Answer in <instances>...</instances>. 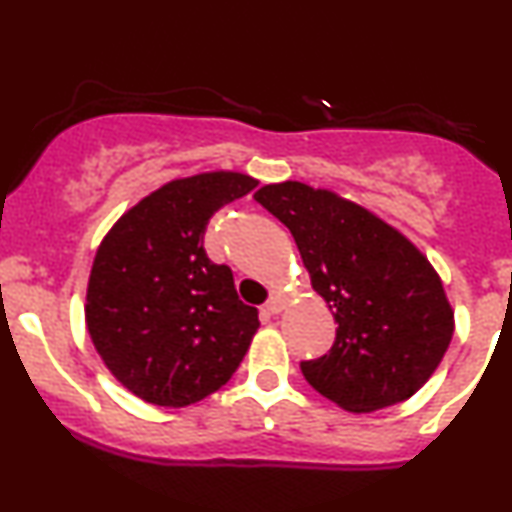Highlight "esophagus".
Here are the masks:
<instances>
[{
  "mask_svg": "<svg viewBox=\"0 0 512 512\" xmlns=\"http://www.w3.org/2000/svg\"><path fill=\"white\" fill-rule=\"evenodd\" d=\"M284 308H286V301L281 296H272L269 298V303L264 305V310H267L269 315H279Z\"/></svg>",
  "mask_w": 512,
  "mask_h": 512,
  "instance_id": "34e87169",
  "label": "esophagus"
}]
</instances>
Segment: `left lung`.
<instances>
[{
	"label": "left lung",
	"mask_w": 512,
	"mask_h": 512,
	"mask_svg": "<svg viewBox=\"0 0 512 512\" xmlns=\"http://www.w3.org/2000/svg\"><path fill=\"white\" fill-rule=\"evenodd\" d=\"M255 199L296 240L310 284L334 310L332 349L301 370L346 411L404 402L448 351L455 320L443 281L390 223L303 182L264 185Z\"/></svg>",
	"instance_id": "8db88e82"
}]
</instances>
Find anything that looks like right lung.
I'll use <instances>...</instances> for the list:
<instances>
[{"mask_svg":"<svg viewBox=\"0 0 512 512\" xmlns=\"http://www.w3.org/2000/svg\"><path fill=\"white\" fill-rule=\"evenodd\" d=\"M243 173L158 187L108 231L93 260L86 327L110 373L144 402L187 407L236 373L260 320L233 272L204 250L223 204L255 190Z\"/></svg>","mask_w":512,"mask_h":512,"instance_id":"1","label":"right lung"}]
</instances>
